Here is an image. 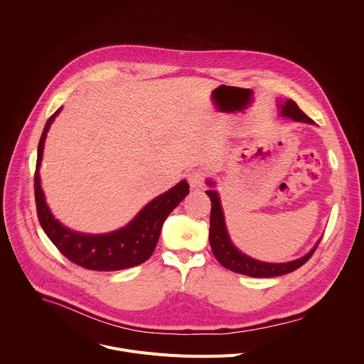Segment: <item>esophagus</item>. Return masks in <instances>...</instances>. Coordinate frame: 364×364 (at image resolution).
I'll return each mask as SVG.
<instances>
[{"label":"esophagus","mask_w":364,"mask_h":364,"mask_svg":"<svg viewBox=\"0 0 364 364\" xmlns=\"http://www.w3.org/2000/svg\"><path fill=\"white\" fill-rule=\"evenodd\" d=\"M188 184L191 188H201L204 186V174L200 171H193L187 176Z\"/></svg>","instance_id":"obj_1"}]
</instances>
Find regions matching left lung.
<instances>
[{
	"mask_svg": "<svg viewBox=\"0 0 364 364\" xmlns=\"http://www.w3.org/2000/svg\"><path fill=\"white\" fill-rule=\"evenodd\" d=\"M278 108L281 109V117L291 118L296 122H305V124H314V121L308 118L299 108L296 103L291 99L285 100V103H279ZM207 184L210 187H215V183L212 180H207ZM205 194L210 197L212 201V212H210V232H209V240L212 246V252L215 257L219 261L222 267H225L229 271H233L236 274L247 275L252 278H274L281 277L289 272H294L299 267H302L308 259L313 256L316 252L320 240L316 243V246L311 249L306 255L302 257L295 259L291 262L284 264H272V262H262L256 261V259L242 253L230 240L226 223H225V215L222 210L220 197L216 190H205Z\"/></svg>",
	"mask_w": 364,
	"mask_h": 364,
	"instance_id": "1",
	"label": "left lung"
}]
</instances>
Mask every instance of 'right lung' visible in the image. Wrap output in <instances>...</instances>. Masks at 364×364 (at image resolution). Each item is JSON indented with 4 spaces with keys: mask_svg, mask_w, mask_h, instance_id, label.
Returning <instances> with one entry per match:
<instances>
[{
    "mask_svg": "<svg viewBox=\"0 0 364 364\" xmlns=\"http://www.w3.org/2000/svg\"><path fill=\"white\" fill-rule=\"evenodd\" d=\"M60 111L62 108L46 122L37 149L34 196L37 218L44 233L70 262L86 269L109 272L144 264L157 246L164 220L188 194V183L181 180L168 191L151 200L125 228L119 230L103 235H86L65 228L51 215L46 204L38 174L48 128Z\"/></svg>",
    "mask_w": 364,
    "mask_h": 364,
    "instance_id": "1",
    "label": "right lung"
}]
</instances>
